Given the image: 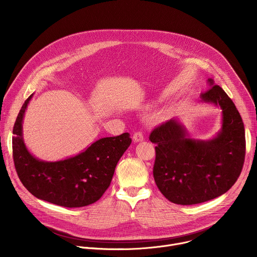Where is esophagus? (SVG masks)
Returning <instances> with one entry per match:
<instances>
[{
  "instance_id": "esophagus-1",
  "label": "esophagus",
  "mask_w": 257,
  "mask_h": 257,
  "mask_svg": "<svg viewBox=\"0 0 257 257\" xmlns=\"http://www.w3.org/2000/svg\"><path fill=\"white\" fill-rule=\"evenodd\" d=\"M143 139H144V136H143V134H142V132H135L134 133V135H133V141L134 142H141V141H143Z\"/></svg>"
}]
</instances>
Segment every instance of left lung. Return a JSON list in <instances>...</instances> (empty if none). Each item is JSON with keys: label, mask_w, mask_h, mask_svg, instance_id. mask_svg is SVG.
Segmentation results:
<instances>
[{"label": "left lung", "mask_w": 257, "mask_h": 257, "mask_svg": "<svg viewBox=\"0 0 257 257\" xmlns=\"http://www.w3.org/2000/svg\"><path fill=\"white\" fill-rule=\"evenodd\" d=\"M210 85L213 80L208 79ZM200 102L222 109V126L209 139L191 138L179 118L155 128L154 178L163 195L173 203L197 204L226 193L237 181L245 158L242 118L223 88L213 85Z\"/></svg>", "instance_id": "left-lung-1"}]
</instances>
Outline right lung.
Here are the masks:
<instances>
[{
	"label": "right lung",
	"mask_w": 257,
	"mask_h": 257,
	"mask_svg": "<svg viewBox=\"0 0 257 257\" xmlns=\"http://www.w3.org/2000/svg\"><path fill=\"white\" fill-rule=\"evenodd\" d=\"M32 96L23 103L13 128V159L22 184L36 198L60 206L94 203L111 184L116 166L131 144L129 133L100 138L65 160L42 161L30 154L23 139L24 114Z\"/></svg>",
	"instance_id": "1"
}]
</instances>
